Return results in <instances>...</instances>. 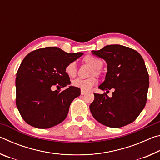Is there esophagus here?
I'll use <instances>...</instances> for the list:
<instances>
[{"label":"esophagus","mask_w":160,"mask_h":160,"mask_svg":"<svg viewBox=\"0 0 160 160\" xmlns=\"http://www.w3.org/2000/svg\"><path fill=\"white\" fill-rule=\"evenodd\" d=\"M87 93V92L84 91V90H81V95H83V94H85Z\"/></svg>","instance_id":"obj_1"}]
</instances>
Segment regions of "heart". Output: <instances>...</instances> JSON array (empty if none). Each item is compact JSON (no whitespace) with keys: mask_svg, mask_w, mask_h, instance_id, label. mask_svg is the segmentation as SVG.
Listing matches in <instances>:
<instances>
[{"mask_svg":"<svg viewBox=\"0 0 160 160\" xmlns=\"http://www.w3.org/2000/svg\"><path fill=\"white\" fill-rule=\"evenodd\" d=\"M85 61L91 64L95 69H99L102 66V62L99 59L93 56H86ZM65 71L70 77H73L76 74V62L71 61L66 65L65 68ZM97 83V80L94 78H88V79H81L76 78L72 81V85L75 87L81 89V90L88 91L92 88V87Z\"/></svg>","mask_w":160,"mask_h":160,"instance_id":"heart-1","label":"heart"}]
</instances>
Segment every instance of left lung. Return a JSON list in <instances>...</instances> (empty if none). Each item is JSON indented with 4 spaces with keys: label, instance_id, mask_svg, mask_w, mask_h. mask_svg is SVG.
<instances>
[{
    "label": "left lung",
    "instance_id": "1",
    "mask_svg": "<svg viewBox=\"0 0 160 160\" xmlns=\"http://www.w3.org/2000/svg\"><path fill=\"white\" fill-rule=\"evenodd\" d=\"M92 53L107 64L105 80L99 88L114 91L112 97L94 93L90 105L93 117L111 128H121L136 119L144 109L149 88V75L144 60L132 48L119 44L107 45Z\"/></svg>",
    "mask_w": 160,
    "mask_h": 160
}]
</instances>
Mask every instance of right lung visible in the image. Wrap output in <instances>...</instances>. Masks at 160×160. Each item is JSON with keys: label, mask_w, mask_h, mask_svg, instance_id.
<instances>
[{"label": "right lung", "mask_w": 160, "mask_h": 160, "mask_svg": "<svg viewBox=\"0 0 160 160\" xmlns=\"http://www.w3.org/2000/svg\"><path fill=\"white\" fill-rule=\"evenodd\" d=\"M68 53L61 48L47 47L32 51L20 66L15 80L16 105L22 117L32 126L49 128L64 121L71 102L80 89L70 85L66 65L83 55ZM54 85L66 90L53 91Z\"/></svg>", "instance_id": "add662e5"}]
</instances>
